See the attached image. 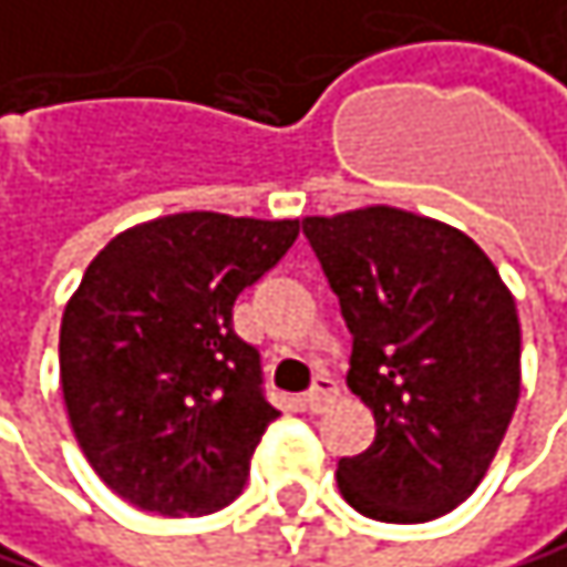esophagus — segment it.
Masks as SVG:
<instances>
[{"label":"esophagus","mask_w":567,"mask_h":567,"mask_svg":"<svg viewBox=\"0 0 567 567\" xmlns=\"http://www.w3.org/2000/svg\"><path fill=\"white\" fill-rule=\"evenodd\" d=\"M336 395H339L336 382L326 379V375H319V379L312 382V389L306 392V409H309V412H326V409L336 402Z\"/></svg>","instance_id":"1"}]
</instances>
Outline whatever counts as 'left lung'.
<instances>
[{"label":"left lung","instance_id":"left-lung-1","mask_svg":"<svg viewBox=\"0 0 567 567\" xmlns=\"http://www.w3.org/2000/svg\"><path fill=\"white\" fill-rule=\"evenodd\" d=\"M352 332L349 389L375 442L339 462L342 498L415 525L458 508L485 478L522 392V326L492 258L458 228L392 205L309 215Z\"/></svg>","mask_w":567,"mask_h":567}]
</instances>
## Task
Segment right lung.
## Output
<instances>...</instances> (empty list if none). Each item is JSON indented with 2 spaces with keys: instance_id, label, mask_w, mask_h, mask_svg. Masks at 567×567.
<instances>
[{
  "instance_id": "1",
  "label": "right lung",
  "mask_w": 567,
  "mask_h": 567,
  "mask_svg": "<svg viewBox=\"0 0 567 567\" xmlns=\"http://www.w3.org/2000/svg\"><path fill=\"white\" fill-rule=\"evenodd\" d=\"M299 238V218L178 212L118 231L62 312L59 379L75 442L128 505L225 508L268 422L258 352L231 306Z\"/></svg>"
}]
</instances>
